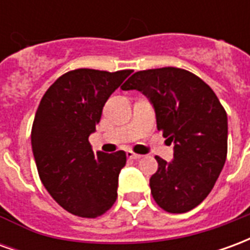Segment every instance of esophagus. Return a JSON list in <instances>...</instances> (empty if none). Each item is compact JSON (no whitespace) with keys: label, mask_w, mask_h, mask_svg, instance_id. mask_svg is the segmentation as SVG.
<instances>
[{"label":"esophagus","mask_w":250,"mask_h":250,"mask_svg":"<svg viewBox=\"0 0 250 250\" xmlns=\"http://www.w3.org/2000/svg\"><path fill=\"white\" fill-rule=\"evenodd\" d=\"M127 158H130V159H141L142 155L135 154V152H132V151H127Z\"/></svg>","instance_id":"obj_1"}]
</instances>
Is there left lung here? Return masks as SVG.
I'll use <instances>...</instances> for the list:
<instances>
[{
  "instance_id": "left-lung-1",
  "label": "left lung",
  "mask_w": 250,
  "mask_h": 250,
  "mask_svg": "<svg viewBox=\"0 0 250 250\" xmlns=\"http://www.w3.org/2000/svg\"><path fill=\"white\" fill-rule=\"evenodd\" d=\"M154 107L158 130L174 145L171 162L155 157L150 178L155 202L168 213L194 209L211 191L225 165L228 116L213 89L194 73L166 66L134 73L122 85Z\"/></svg>"
}]
</instances>
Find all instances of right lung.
<instances>
[{
  "mask_svg": "<svg viewBox=\"0 0 250 250\" xmlns=\"http://www.w3.org/2000/svg\"><path fill=\"white\" fill-rule=\"evenodd\" d=\"M131 75L75 69L48 88L32 127V151L42 185L72 214L99 217L115 204L125 151H92L88 138L96 131L105 102Z\"/></svg>",
  "mask_w": 250,
  "mask_h": 250,
  "instance_id": "add662e5",
  "label": "right lung"
}]
</instances>
